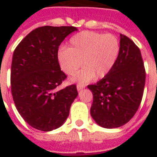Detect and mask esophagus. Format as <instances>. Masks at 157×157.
<instances>
[{
  "label": "esophagus",
  "instance_id": "esophagus-1",
  "mask_svg": "<svg viewBox=\"0 0 157 157\" xmlns=\"http://www.w3.org/2000/svg\"><path fill=\"white\" fill-rule=\"evenodd\" d=\"M85 87H86V85H83V84H77V86H76V88H77V90L78 91L81 90Z\"/></svg>",
  "mask_w": 157,
  "mask_h": 157
}]
</instances>
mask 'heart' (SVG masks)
Masks as SVG:
<instances>
[{
  "instance_id": "heart-1",
  "label": "heart",
  "mask_w": 157,
  "mask_h": 157,
  "mask_svg": "<svg viewBox=\"0 0 157 157\" xmlns=\"http://www.w3.org/2000/svg\"><path fill=\"white\" fill-rule=\"evenodd\" d=\"M120 41L112 34H103L85 31L71 36L68 48L63 47L58 59L63 71L67 75L73 74L72 80L87 82L94 76L101 78L114 66L120 54Z\"/></svg>"
}]
</instances>
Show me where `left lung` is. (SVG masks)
<instances>
[{"mask_svg":"<svg viewBox=\"0 0 157 157\" xmlns=\"http://www.w3.org/2000/svg\"><path fill=\"white\" fill-rule=\"evenodd\" d=\"M120 54L111 71L88 88L93 94L90 114L107 129L126 124L139 109L144 95L146 71L139 48L121 34Z\"/></svg>","mask_w":157,"mask_h":157,"instance_id":"1","label":"left lung"}]
</instances>
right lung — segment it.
Segmentation results:
<instances>
[{
	"mask_svg": "<svg viewBox=\"0 0 157 157\" xmlns=\"http://www.w3.org/2000/svg\"><path fill=\"white\" fill-rule=\"evenodd\" d=\"M76 27L44 26L32 31L13 51L11 93L23 120L34 129L51 131L63 124L78 95L76 85L57 90L67 79L58 59L60 44Z\"/></svg>",
	"mask_w": 157,
	"mask_h": 157,
	"instance_id": "obj_1",
	"label": "right lung"
}]
</instances>
